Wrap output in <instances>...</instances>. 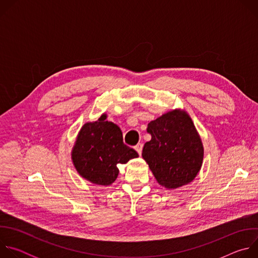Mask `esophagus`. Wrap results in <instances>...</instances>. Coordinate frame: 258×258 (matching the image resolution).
Returning <instances> with one entry per match:
<instances>
[{"mask_svg": "<svg viewBox=\"0 0 258 258\" xmlns=\"http://www.w3.org/2000/svg\"><path fill=\"white\" fill-rule=\"evenodd\" d=\"M135 150L139 153V155H141V154H142V150H143V144H141V143L137 144V145L135 146Z\"/></svg>", "mask_w": 258, "mask_h": 258, "instance_id": "obj_1", "label": "esophagus"}]
</instances>
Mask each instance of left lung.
<instances>
[{
    "label": "left lung",
    "instance_id": "1",
    "mask_svg": "<svg viewBox=\"0 0 258 258\" xmlns=\"http://www.w3.org/2000/svg\"><path fill=\"white\" fill-rule=\"evenodd\" d=\"M142 156L160 186L173 190L199 173L204 157L202 140L186 110L174 109L148 123Z\"/></svg>",
    "mask_w": 258,
    "mask_h": 258
}]
</instances>
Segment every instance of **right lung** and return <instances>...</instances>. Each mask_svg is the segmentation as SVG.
Here are the masks:
<instances>
[{
    "label": "right lung",
    "instance_id": "add662e5",
    "mask_svg": "<svg viewBox=\"0 0 258 258\" xmlns=\"http://www.w3.org/2000/svg\"><path fill=\"white\" fill-rule=\"evenodd\" d=\"M139 154L122 142L118 125L103 113L98 120L86 122L71 150V159L79 174L99 186H110L119 173L117 164H125Z\"/></svg>",
    "mask_w": 258,
    "mask_h": 258
}]
</instances>
